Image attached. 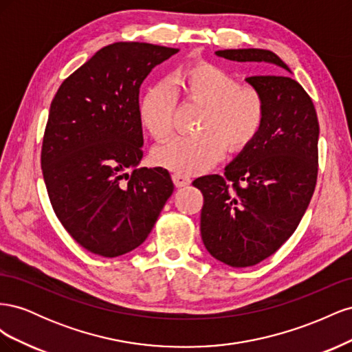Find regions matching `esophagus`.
Wrapping results in <instances>:
<instances>
[{"instance_id": "obj_1", "label": "esophagus", "mask_w": 352, "mask_h": 352, "mask_svg": "<svg viewBox=\"0 0 352 352\" xmlns=\"http://www.w3.org/2000/svg\"><path fill=\"white\" fill-rule=\"evenodd\" d=\"M172 179H173V184H175L176 188H184V186H188L190 184V179L188 176L179 175V173H173Z\"/></svg>"}]
</instances>
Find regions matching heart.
I'll return each instance as SVG.
<instances>
[{"label":"heart","instance_id":"b5f03b06","mask_svg":"<svg viewBox=\"0 0 352 352\" xmlns=\"http://www.w3.org/2000/svg\"><path fill=\"white\" fill-rule=\"evenodd\" d=\"M184 97L206 105L198 129L201 133H182L158 145L153 160L160 167L179 175L207 172L230 151H242L251 145L264 126L265 104L251 88L223 67L211 63H195L179 74ZM177 107L176 89L168 80L148 88L140 104V117L145 129L155 140H164L175 126Z\"/></svg>","mask_w":352,"mask_h":352}]
</instances>
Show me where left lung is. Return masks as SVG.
Segmentation results:
<instances>
[{"instance_id":"1","label":"left lung","mask_w":352,"mask_h":352,"mask_svg":"<svg viewBox=\"0 0 352 352\" xmlns=\"http://www.w3.org/2000/svg\"><path fill=\"white\" fill-rule=\"evenodd\" d=\"M216 54L291 72L269 50ZM279 69L247 78L265 104L260 135L226 166L225 176L207 175L192 182L204 197L202 242L212 257L232 267H250L278 251L300 225L317 182L320 129L314 104Z\"/></svg>"}]
</instances>
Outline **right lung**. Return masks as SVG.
Here are the masks:
<instances>
[{
  "instance_id": "add662e5",
  "label": "right lung",
  "mask_w": 352,
  "mask_h": 352,
  "mask_svg": "<svg viewBox=\"0 0 352 352\" xmlns=\"http://www.w3.org/2000/svg\"><path fill=\"white\" fill-rule=\"evenodd\" d=\"M177 51L116 42L73 72L51 102L41 151L51 206L70 236L101 257L140 247L173 194L166 168L136 166L144 155L140 88Z\"/></svg>"
}]
</instances>
